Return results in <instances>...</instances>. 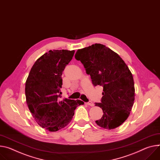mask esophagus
Listing matches in <instances>:
<instances>
[{
  "label": "esophagus",
  "instance_id": "1",
  "mask_svg": "<svg viewBox=\"0 0 160 160\" xmlns=\"http://www.w3.org/2000/svg\"><path fill=\"white\" fill-rule=\"evenodd\" d=\"M86 104L88 105H89V106H91V107H93L94 105V103L92 102V101H89V102H88V103H86Z\"/></svg>",
  "mask_w": 160,
  "mask_h": 160
}]
</instances>
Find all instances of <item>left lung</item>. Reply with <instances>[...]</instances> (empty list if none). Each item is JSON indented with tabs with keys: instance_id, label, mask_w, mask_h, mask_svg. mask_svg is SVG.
I'll return each instance as SVG.
<instances>
[{
	"instance_id": "left-lung-1",
	"label": "left lung",
	"mask_w": 160,
	"mask_h": 160,
	"mask_svg": "<svg viewBox=\"0 0 160 160\" xmlns=\"http://www.w3.org/2000/svg\"><path fill=\"white\" fill-rule=\"evenodd\" d=\"M75 57L91 76L92 84L103 88L101 103H95L103 114L96 123L107 129L119 127L129 115L135 96L128 67L117 53L98 43L78 50Z\"/></svg>"
}]
</instances>
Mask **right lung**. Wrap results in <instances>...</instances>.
I'll list each match as a JSON object with an SVG mask.
<instances>
[{"label":"right lung","mask_w":160,"mask_h":160,"mask_svg":"<svg viewBox=\"0 0 160 160\" xmlns=\"http://www.w3.org/2000/svg\"><path fill=\"white\" fill-rule=\"evenodd\" d=\"M75 50H50L35 62L25 83L26 102L36 122L49 132L66 126L76 108L84 103L61 98L62 71Z\"/></svg>","instance_id":"right-lung-1"}]
</instances>
